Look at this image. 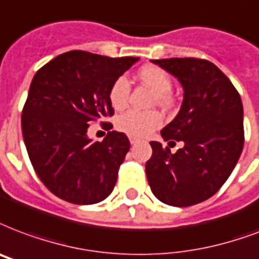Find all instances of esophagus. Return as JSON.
<instances>
[{
  "label": "esophagus",
  "instance_id": "esophagus-1",
  "mask_svg": "<svg viewBox=\"0 0 259 259\" xmlns=\"http://www.w3.org/2000/svg\"><path fill=\"white\" fill-rule=\"evenodd\" d=\"M129 140H130V144H132V145H136L137 143H140V138H137V137H130Z\"/></svg>",
  "mask_w": 259,
  "mask_h": 259
}]
</instances>
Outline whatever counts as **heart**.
<instances>
[{
  "label": "heart",
  "instance_id": "b5f03b06",
  "mask_svg": "<svg viewBox=\"0 0 259 259\" xmlns=\"http://www.w3.org/2000/svg\"><path fill=\"white\" fill-rule=\"evenodd\" d=\"M138 78L156 94V100L161 106L171 103L169 92L172 90V81L167 73L159 66L147 65L138 70ZM130 95L129 80L121 76L112 82L108 91V100L115 110H121L127 104ZM163 125V116L159 111H137L127 110L118 116L116 127L123 133L134 137H145Z\"/></svg>",
  "mask_w": 259,
  "mask_h": 259
}]
</instances>
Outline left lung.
Segmentation results:
<instances>
[{
    "label": "left lung",
    "mask_w": 259,
    "mask_h": 259,
    "mask_svg": "<svg viewBox=\"0 0 259 259\" xmlns=\"http://www.w3.org/2000/svg\"><path fill=\"white\" fill-rule=\"evenodd\" d=\"M183 88L178 115L161 130L164 141H183L171 153L152 141L148 183L157 200L190 206L210 198L224 185L243 149V106L230 78L206 59H155ZM172 143V141H171Z\"/></svg>",
    "instance_id": "obj_1"
}]
</instances>
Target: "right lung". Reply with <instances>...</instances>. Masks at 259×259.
<instances>
[{
	"label": "right lung",
	"mask_w": 259,
	"mask_h": 259,
	"mask_svg": "<svg viewBox=\"0 0 259 259\" xmlns=\"http://www.w3.org/2000/svg\"><path fill=\"white\" fill-rule=\"evenodd\" d=\"M138 59L73 50L33 76L21 114L23 138L35 172L59 198L91 205L111 194L129 138L112 130L103 141H92L87 132L90 123L114 114L108 91Z\"/></svg>",
	"instance_id": "1"
}]
</instances>
